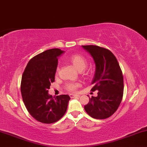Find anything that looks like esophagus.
Returning a JSON list of instances; mask_svg holds the SVG:
<instances>
[{
    "label": "esophagus",
    "mask_w": 147,
    "mask_h": 147,
    "mask_svg": "<svg viewBox=\"0 0 147 147\" xmlns=\"http://www.w3.org/2000/svg\"><path fill=\"white\" fill-rule=\"evenodd\" d=\"M70 98H71L80 97V96L78 95V94H70Z\"/></svg>",
    "instance_id": "esophagus-1"
}]
</instances>
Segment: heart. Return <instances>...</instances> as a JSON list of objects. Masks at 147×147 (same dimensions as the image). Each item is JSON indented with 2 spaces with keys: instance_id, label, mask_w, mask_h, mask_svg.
Masks as SVG:
<instances>
[{
  "instance_id": "obj_1",
  "label": "heart",
  "mask_w": 147,
  "mask_h": 147,
  "mask_svg": "<svg viewBox=\"0 0 147 147\" xmlns=\"http://www.w3.org/2000/svg\"><path fill=\"white\" fill-rule=\"evenodd\" d=\"M69 61L71 62V64L75 66V68L78 71H82L86 68L87 62V60L84 57L79 54L72 55L69 57ZM59 71V68H57V73ZM79 83H69L67 85V89L70 92H74L78 87H80Z\"/></svg>"
}]
</instances>
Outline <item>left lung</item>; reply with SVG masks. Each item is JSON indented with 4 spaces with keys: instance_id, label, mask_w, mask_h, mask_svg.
Masks as SVG:
<instances>
[{
    "instance_id": "8db88e82",
    "label": "left lung",
    "mask_w": 147,
    "mask_h": 147,
    "mask_svg": "<svg viewBox=\"0 0 147 147\" xmlns=\"http://www.w3.org/2000/svg\"><path fill=\"white\" fill-rule=\"evenodd\" d=\"M94 59L95 75L92 91L98 90V96L90 98L84 107L87 114L98 119L111 117L117 110L123 94V77L119 64L109 49L96 45H82Z\"/></svg>"
}]
</instances>
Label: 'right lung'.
Listing matches in <instances>:
<instances>
[{
	"instance_id": "obj_1",
	"label": "right lung",
	"mask_w": 147,
	"mask_h": 147,
	"mask_svg": "<svg viewBox=\"0 0 147 147\" xmlns=\"http://www.w3.org/2000/svg\"><path fill=\"white\" fill-rule=\"evenodd\" d=\"M60 49H51L32 57L22 75L21 93L28 111L42 123H52L64 116L67 110L68 95L52 97L48 94L54 82L58 57L64 53Z\"/></svg>"
}]
</instances>
